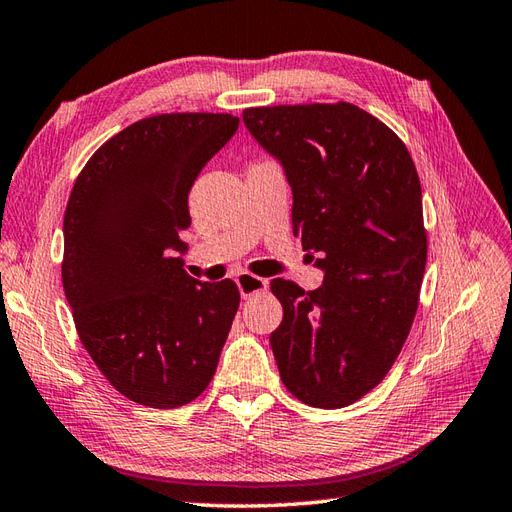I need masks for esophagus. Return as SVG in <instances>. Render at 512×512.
Segmentation results:
<instances>
[{"label":"esophagus","mask_w":512,"mask_h":512,"mask_svg":"<svg viewBox=\"0 0 512 512\" xmlns=\"http://www.w3.org/2000/svg\"><path fill=\"white\" fill-rule=\"evenodd\" d=\"M235 283H238L242 298H253L257 294H264L268 290V279H261L257 274L251 272H240L235 277Z\"/></svg>","instance_id":"1"}]
</instances>
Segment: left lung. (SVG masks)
<instances>
[{
  "label": "left lung",
  "instance_id": "8db88e82",
  "mask_svg": "<svg viewBox=\"0 0 512 512\" xmlns=\"http://www.w3.org/2000/svg\"><path fill=\"white\" fill-rule=\"evenodd\" d=\"M255 140L290 179L292 229L320 253L324 283L272 279L283 322L270 335L294 398L342 409L383 381L409 337L428 233L413 157L383 121L337 103L246 108Z\"/></svg>",
  "mask_w": 512,
  "mask_h": 512
}]
</instances>
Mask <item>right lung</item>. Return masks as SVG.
Masks as SVG:
<instances>
[{"label":"right lung","instance_id":"1","mask_svg":"<svg viewBox=\"0 0 512 512\" xmlns=\"http://www.w3.org/2000/svg\"><path fill=\"white\" fill-rule=\"evenodd\" d=\"M240 119L170 112L131 123L90 155L64 212L62 287L80 342L106 381L151 409L190 404L212 383L240 290L201 283L175 251L188 192Z\"/></svg>","mask_w":512,"mask_h":512}]
</instances>
